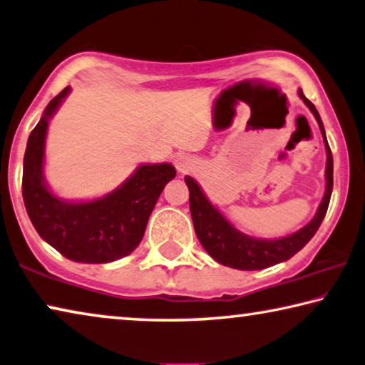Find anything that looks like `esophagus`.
Masks as SVG:
<instances>
[{
    "instance_id": "esophagus-1",
    "label": "esophagus",
    "mask_w": 365,
    "mask_h": 365,
    "mask_svg": "<svg viewBox=\"0 0 365 365\" xmlns=\"http://www.w3.org/2000/svg\"><path fill=\"white\" fill-rule=\"evenodd\" d=\"M190 166H192V161L189 160V156H179L176 160V168L179 173H187L190 170Z\"/></svg>"
}]
</instances>
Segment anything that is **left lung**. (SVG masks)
<instances>
[{
    "label": "left lung",
    "instance_id": "1",
    "mask_svg": "<svg viewBox=\"0 0 365 365\" xmlns=\"http://www.w3.org/2000/svg\"><path fill=\"white\" fill-rule=\"evenodd\" d=\"M299 96L307 104V108L313 112L323 133L324 147H327V190H324L323 200L318 207L317 215L313 217L310 223L304 228L295 232L289 237L279 240H259L248 237V235L238 232L232 223H230L214 205L210 204L205 194L202 192L199 184L190 176L184 178L189 187V207L190 215H192L195 235L209 253L217 262L223 266L241 269V271H257V269H266L269 266L279 264V262L287 261L295 253L304 248V246L313 238L317 230L322 225L324 215H327L329 199L333 192V155L329 150L327 135H324L323 122L315 106L305 98V94L299 89Z\"/></svg>",
    "mask_w": 365,
    "mask_h": 365
}]
</instances>
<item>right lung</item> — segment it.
<instances>
[{"mask_svg": "<svg viewBox=\"0 0 365 365\" xmlns=\"http://www.w3.org/2000/svg\"><path fill=\"white\" fill-rule=\"evenodd\" d=\"M68 93L66 86L50 101L27 140L22 197L34 228L58 253L86 264L110 262L137 248L156 200L176 170L170 163L142 165L120 187L101 199L66 202L55 197L43 179V150L50 117Z\"/></svg>", "mask_w": 365, "mask_h": 365, "instance_id": "add662e5", "label": "right lung"}]
</instances>
